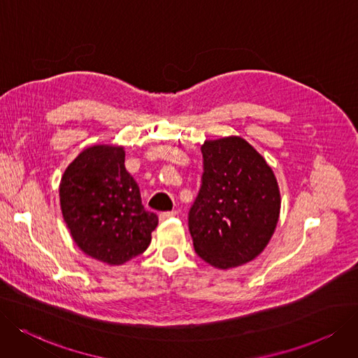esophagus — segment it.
<instances>
[{
  "mask_svg": "<svg viewBox=\"0 0 358 358\" xmlns=\"http://www.w3.org/2000/svg\"><path fill=\"white\" fill-rule=\"evenodd\" d=\"M178 216V211L176 210H171V211H163L160 213V220H167V219H171V217H176Z\"/></svg>",
  "mask_w": 358,
  "mask_h": 358,
  "instance_id": "1",
  "label": "esophagus"
}]
</instances>
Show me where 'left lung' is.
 Wrapping results in <instances>:
<instances>
[{"label":"left lung","instance_id":"obj_1","mask_svg":"<svg viewBox=\"0 0 358 358\" xmlns=\"http://www.w3.org/2000/svg\"><path fill=\"white\" fill-rule=\"evenodd\" d=\"M201 188L188 214L195 252L217 268L245 264L273 235L280 192L273 170L245 139L206 141Z\"/></svg>","mask_w":358,"mask_h":358}]
</instances>
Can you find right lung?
<instances>
[{"instance_id":"right-lung-1","label":"right lung","mask_w":358,"mask_h":358,"mask_svg":"<svg viewBox=\"0 0 358 358\" xmlns=\"http://www.w3.org/2000/svg\"><path fill=\"white\" fill-rule=\"evenodd\" d=\"M63 219L87 255L119 266L144 252L159 224L142 206L124 167L123 147L92 145L69 164L60 182Z\"/></svg>"}]
</instances>
